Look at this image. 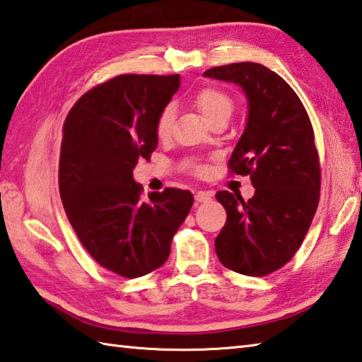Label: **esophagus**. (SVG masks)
<instances>
[{
  "label": "esophagus",
  "instance_id": "34e87169",
  "mask_svg": "<svg viewBox=\"0 0 362 362\" xmlns=\"http://www.w3.org/2000/svg\"><path fill=\"white\" fill-rule=\"evenodd\" d=\"M211 197H213V194L209 193V191H197L196 196H194L196 202H201V204L202 202H210Z\"/></svg>",
  "mask_w": 362,
  "mask_h": 362
}]
</instances>
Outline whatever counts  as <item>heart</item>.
<instances>
[{"mask_svg": "<svg viewBox=\"0 0 362 362\" xmlns=\"http://www.w3.org/2000/svg\"><path fill=\"white\" fill-rule=\"evenodd\" d=\"M194 104L209 122H213L219 118H230L233 113V99L230 98L227 91L216 87H205L201 91H197V95L194 96ZM173 122L174 110L171 105H168L161 110L157 119V135L160 138H166L171 134Z\"/></svg>", "mask_w": 362, "mask_h": 362, "instance_id": "obj_1", "label": "heart"}]
</instances>
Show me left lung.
I'll return each instance as SVG.
<instances>
[{
  "mask_svg": "<svg viewBox=\"0 0 362 362\" xmlns=\"http://www.w3.org/2000/svg\"><path fill=\"white\" fill-rule=\"evenodd\" d=\"M205 78L236 83L247 99V121L230 157L232 173L255 188L247 202L219 191L227 221L214 247L226 267L263 276L294 257L319 204L320 168L311 121L296 91L264 65L214 66Z\"/></svg>",
  "mask_w": 362,
  "mask_h": 362,
  "instance_id": "1",
  "label": "left lung"
}]
</instances>
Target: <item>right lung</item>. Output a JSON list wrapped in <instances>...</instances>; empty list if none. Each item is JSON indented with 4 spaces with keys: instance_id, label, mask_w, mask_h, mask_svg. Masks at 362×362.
<instances>
[{
    "instance_id": "1",
    "label": "right lung",
    "mask_w": 362,
    "mask_h": 362,
    "mask_svg": "<svg viewBox=\"0 0 362 362\" xmlns=\"http://www.w3.org/2000/svg\"><path fill=\"white\" fill-rule=\"evenodd\" d=\"M179 87L180 74H122L83 95L65 119L59 163L65 213L90 255L127 279L165 264L194 201L177 188L143 201L132 173L156 151L157 119Z\"/></svg>"
}]
</instances>
